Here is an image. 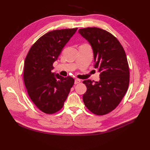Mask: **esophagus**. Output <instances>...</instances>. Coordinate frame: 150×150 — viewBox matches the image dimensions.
Masks as SVG:
<instances>
[{"instance_id": "1", "label": "esophagus", "mask_w": 150, "mask_h": 150, "mask_svg": "<svg viewBox=\"0 0 150 150\" xmlns=\"http://www.w3.org/2000/svg\"><path fill=\"white\" fill-rule=\"evenodd\" d=\"M80 82H81V81L79 80V79H75V82H74V84H77L79 83H80Z\"/></svg>"}]
</instances>
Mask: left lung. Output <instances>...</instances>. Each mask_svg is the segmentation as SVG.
Instances as JSON below:
<instances>
[{
  "label": "left lung",
  "mask_w": 150,
  "mask_h": 150,
  "mask_svg": "<svg viewBox=\"0 0 150 150\" xmlns=\"http://www.w3.org/2000/svg\"><path fill=\"white\" fill-rule=\"evenodd\" d=\"M79 33L88 40L93 50L95 68L100 81H83L87 91L83 95L85 106L92 113L103 115L119 104L128 90L129 71L126 53L112 34L98 28H86Z\"/></svg>",
  "instance_id": "left-lung-1"
}]
</instances>
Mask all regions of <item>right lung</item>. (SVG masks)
<instances>
[{
	"label": "right lung",
	"instance_id": "obj_1",
	"mask_svg": "<svg viewBox=\"0 0 150 150\" xmlns=\"http://www.w3.org/2000/svg\"><path fill=\"white\" fill-rule=\"evenodd\" d=\"M77 28L53 30L31 46L24 61V81L28 93L42 112L52 114L64 106L74 84L72 77L53 73V64Z\"/></svg>",
	"mask_w": 150,
	"mask_h": 150
}]
</instances>
